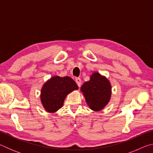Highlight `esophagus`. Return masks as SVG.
I'll return each mask as SVG.
<instances>
[{"instance_id":"34e87169","label":"esophagus","mask_w":153,"mask_h":153,"mask_svg":"<svg viewBox=\"0 0 153 153\" xmlns=\"http://www.w3.org/2000/svg\"><path fill=\"white\" fill-rule=\"evenodd\" d=\"M76 82L77 86H78L79 87H80L82 86V80L80 78H79V77H77V78H76Z\"/></svg>"}]
</instances>
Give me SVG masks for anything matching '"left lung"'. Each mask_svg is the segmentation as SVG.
Here are the masks:
<instances>
[{
	"label": "left lung",
	"instance_id": "1",
	"mask_svg": "<svg viewBox=\"0 0 153 153\" xmlns=\"http://www.w3.org/2000/svg\"><path fill=\"white\" fill-rule=\"evenodd\" d=\"M80 90L92 111L102 110L111 99V85L109 80L98 72H94L89 81L84 82Z\"/></svg>",
	"mask_w": 153,
	"mask_h": 153
}]
</instances>
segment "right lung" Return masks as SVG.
Returning <instances> with one entry per match:
<instances>
[{
	"label": "right lung",
	"instance_id": "right-lung-1",
	"mask_svg": "<svg viewBox=\"0 0 153 153\" xmlns=\"http://www.w3.org/2000/svg\"><path fill=\"white\" fill-rule=\"evenodd\" d=\"M77 89L76 83L70 77L53 76L41 89V102L47 112L55 113L63 107L67 95Z\"/></svg>",
	"mask_w": 153,
	"mask_h": 153
}]
</instances>
